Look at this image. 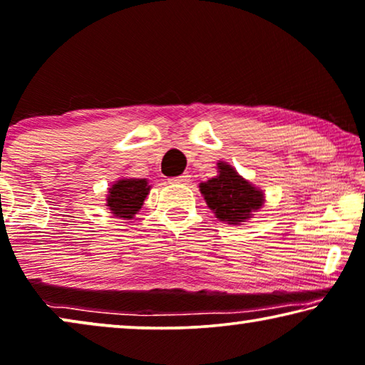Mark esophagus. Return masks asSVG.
Returning a JSON list of instances; mask_svg holds the SVG:
<instances>
[{
  "mask_svg": "<svg viewBox=\"0 0 365 365\" xmlns=\"http://www.w3.org/2000/svg\"><path fill=\"white\" fill-rule=\"evenodd\" d=\"M168 182L170 183H187V182H190V175L188 173H182V175H178V177L168 178Z\"/></svg>",
  "mask_w": 365,
  "mask_h": 365,
  "instance_id": "esophagus-1",
  "label": "esophagus"
}]
</instances>
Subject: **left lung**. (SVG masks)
I'll use <instances>...</instances> for the list:
<instances>
[{"label":"left lung","instance_id":"left-lung-1","mask_svg":"<svg viewBox=\"0 0 365 365\" xmlns=\"http://www.w3.org/2000/svg\"><path fill=\"white\" fill-rule=\"evenodd\" d=\"M217 170L220 175L201 183L200 190L216 217L230 225H239L262 206L264 195L225 162L217 164Z\"/></svg>","mask_w":365,"mask_h":365}]
</instances>
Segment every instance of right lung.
<instances>
[{"mask_svg":"<svg viewBox=\"0 0 365 365\" xmlns=\"http://www.w3.org/2000/svg\"><path fill=\"white\" fill-rule=\"evenodd\" d=\"M149 193V185L144 178H124L110 188L108 206L113 215L119 217H133L143 206Z\"/></svg>","mask_w":365,"mask_h":365,"instance_id":"obj_1","label":"right lung"}]
</instances>
